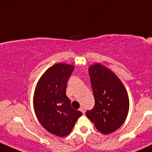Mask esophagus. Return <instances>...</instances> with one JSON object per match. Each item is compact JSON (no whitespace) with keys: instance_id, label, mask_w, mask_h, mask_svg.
Listing matches in <instances>:
<instances>
[{"instance_id":"1","label":"esophagus","mask_w":152,"mask_h":152,"mask_svg":"<svg viewBox=\"0 0 152 152\" xmlns=\"http://www.w3.org/2000/svg\"><path fill=\"white\" fill-rule=\"evenodd\" d=\"M79 110H80V111L83 113V114H84V113H85V108H84V107H81L80 109H79Z\"/></svg>"}]
</instances>
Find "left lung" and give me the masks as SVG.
<instances>
[{"instance_id":"left-lung-1","label":"left lung","mask_w":152,"mask_h":152,"mask_svg":"<svg viewBox=\"0 0 152 152\" xmlns=\"http://www.w3.org/2000/svg\"><path fill=\"white\" fill-rule=\"evenodd\" d=\"M95 106L86 111L87 117L102 133L116 130L125 121L129 111V98L122 81L100 64L89 68Z\"/></svg>"}]
</instances>
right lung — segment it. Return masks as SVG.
I'll return each mask as SVG.
<instances>
[{
  "mask_svg": "<svg viewBox=\"0 0 152 152\" xmlns=\"http://www.w3.org/2000/svg\"><path fill=\"white\" fill-rule=\"evenodd\" d=\"M73 70V65L56 64L41 76L35 90L33 103L38 121L50 133L60 137L68 135L82 115L72 108L66 95Z\"/></svg>",
  "mask_w": 152,
  "mask_h": 152,
  "instance_id": "obj_1",
  "label": "right lung"
}]
</instances>
